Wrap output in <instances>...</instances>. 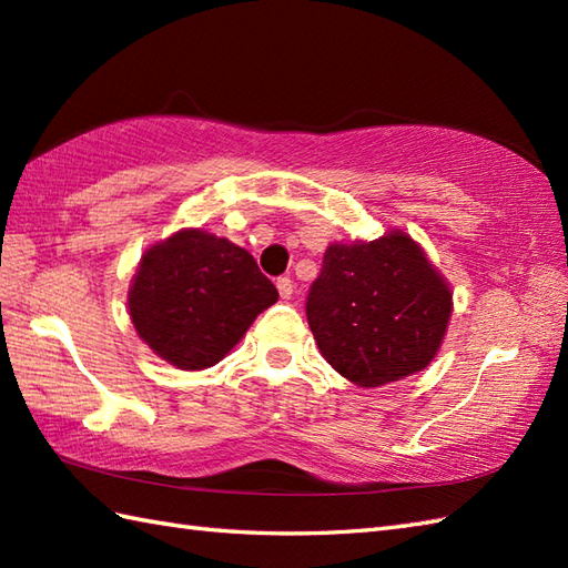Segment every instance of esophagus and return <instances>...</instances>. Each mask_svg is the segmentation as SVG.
<instances>
[{
    "label": "esophagus",
    "mask_w": 568,
    "mask_h": 568,
    "mask_svg": "<svg viewBox=\"0 0 568 568\" xmlns=\"http://www.w3.org/2000/svg\"><path fill=\"white\" fill-rule=\"evenodd\" d=\"M275 287H277V293H281L283 300H291V297H293V281H291V277H287V275L277 277Z\"/></svg>",
    "instance_id": "obj_1"
}]
</instances>
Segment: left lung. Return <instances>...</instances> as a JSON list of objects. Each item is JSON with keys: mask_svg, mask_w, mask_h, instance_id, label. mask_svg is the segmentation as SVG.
Here are the masks:
<instances>
[{"mask_svg": "<svg viewBox=\"0 0 568 568\" xmlns=\"http://www.w3.org/2000/svg\"><path fill=\"white\" fill-rule=\"evenodd\" d=\"M454 293L425 248L390 229L373 241H332L307 297L324 361L358 388L415 376L437 356Z\"/></svg>", "mask_w": 568, "mask_h": 568, "instance_id": "8db88e82", "label": "left lung"}]
</instances>
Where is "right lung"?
Masks as SVG:
<instances>
[{
    "mask_svg": "<svg viewBox=\"0 0 568 568\" xmlns=\"http://www.w3.org/2000/svg\"><path fill=\"white\" fill-rule=\"evenodd\" d=\"M126 300L139 339L155 356L202 371L244 339L277 291L246 248L204 229H180L143 251Z\"/></svg>",
    "mask_w": 568,
    "mask_h": 568,
    "instance_id": "right-lung-1",
    "label": "right lung"
}]
</instances>
